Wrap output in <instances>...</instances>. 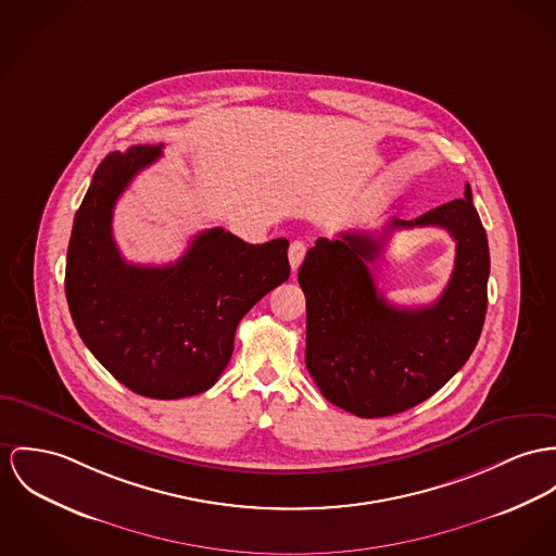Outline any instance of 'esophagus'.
Here are the masks:
<instances>
[{"mask_svg":"<svg viewBox=\"0 0 556 556\" xmlns=\"http://www.w3.org/2000/svg\"><path fill=\"white\" fill-rule=\"evenodd\" d=\"M304 254H306V243L304 241H292L290 252H288L292 270H299V266L302 264V260H304Z\"/></svg>","mask_w":556,"mask_h":556,"instance_id":"1","label":"esophagus"}]
</instances>
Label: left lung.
<instances>
[{"instance_id":"obj_1","label":"left lung","mask_w":556,"mask_h":556,"mask_svg":"<svg viewBox=\"0 0 556 556\" xmlns=\"http://www.w3.org/2000/svg\"><path fill=\"white\" fill-rule=\"evenodd\" d=\"M438 225L458 243L450 286L433 305L400 309L376 290L367 264L395 227ZM489 243L470 184L415 219H391L383 235L319 237L299 283L306 296V370L328 402L364 419L397 415L428 400L468 362L486 315Z\"/></svg>"}]
</instances>
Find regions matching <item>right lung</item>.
I'll return each mask as SVG.
<instances>
[{"label": "right lung", "mask_w": 556, "mask_h": 556, "mask_svg": "<svg viewBox=\"0 0 556 556\" xmlns=\"http://www.w3.org/2000/svg\"><path fill=\"white\" fill-rule=\"evenodd\" d=\"M163 146L110 152L74 217L65 294L80 339L130 391L177 400L207 391L230 362L245 313L288 281V239L250 245L224 228L197 235L175 264L121 256L112 214L130 179Z\"/></svg>", "instance_id": "1"}]
</instances>
